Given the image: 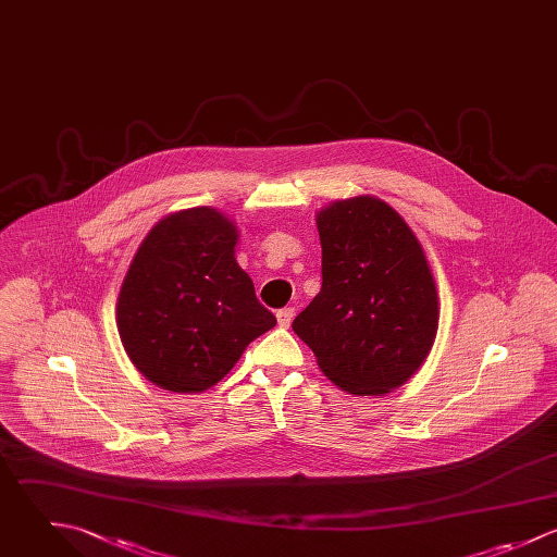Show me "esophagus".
I'll list each match as a JSON object with an SVG mask.
<instances>
[{
    "mask_svg": "<svg viewBox=\"0 0 557 557\" xmlns=\"http://www.w3.org/2000/svg\"><path fill=\"white\" fill-rule=\"evenodd\" d=\"M293 317H295V308H282V310H277V323H280V327H288L290 321H293Z\"/></svg>",
    "mask_w": 557,
    "mask_h": 557,
    "instance_id": "esophagus-1",
    "label": "esophagus"
}]
</instances>
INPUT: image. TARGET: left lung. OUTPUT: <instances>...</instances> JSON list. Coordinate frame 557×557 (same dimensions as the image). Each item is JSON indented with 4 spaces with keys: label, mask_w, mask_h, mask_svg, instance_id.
Masks as SVG:
<instances>
[{
    "label": "left lung",
    "mask_w": 557,
    "mask_h": 557,
    "mask_svg": "<svg viewBox=\"0 0 557 557\" xmlns=\"http://www.w3.org/2000/svg\"><path fill=\"white\" fill-rule=\"evenodd\" d=\"M321 293L293 321L338 388L380 397L425 362L438 332V293L414 232L386 201L358 195L317 214Z\"/></svg>",
    "instance_id": "left-lung-1"
}]
</instances>
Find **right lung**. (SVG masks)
I'll return each instance as SVG.
<instances>
[{"label": "right lung", "instance_id": "right-lung-1", "mask_svg": "<svg viewBox=\"0 0 557 557\" xmlns=\"http://www.w3.org/2000/svg\"><path fill=\"white\" fill-rule=\"evenodd\" d=\"M236 240V223L201 206L160 219L140 243L116 299V327L151 384L201 393L275 325L234 258Z\"/></svg>", "mask_w": 557, "mask_h": 557}]
</instances>
